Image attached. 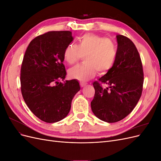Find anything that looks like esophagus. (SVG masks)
<instances>
[{
    "label": "esophagus",
    "instance_id": "34e87169",
    "mask_svg": "<svg viewBox=\"0 0 161 161\" xmlns=\"http://www.w3.org/2000/svg\"><path fill=\"white\" fill-rule=\"evenodd\" d=\"M86 85V84L85 83V82H80V86L81 87H84Z\"/></svg>",
    "mask_w": 161,
    "mask_h": 161
}]
</instances>
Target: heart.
Segmentation results:
<instances>
[{"label": "heart", "mask_w": 161, "mask_h": 161, "mask_svg": "<svg viewBox=\"0 0 161 161\" xmlns=\"http://www.w3.org/2000/svg\"><path fill=\"white\" fill-rule=\"evenodd\" d=\"M117 56L115 43L109 38L96 34L82 36L78 45L69 43L64 50V60L70 65L76 64L84 58V64L77 65L69 70V76L73 79L86 81L99 75L107 74L113 67Z\"/></svg>", "instance_id": "b5f03b06"}]
</instances>
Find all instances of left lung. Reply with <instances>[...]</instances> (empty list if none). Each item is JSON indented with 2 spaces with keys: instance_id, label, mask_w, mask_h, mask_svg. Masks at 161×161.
I'll return each instance as SVG.
<instances>
[{
  "instance_id": "1",
  "label": "left lung",
  "mask_w": 161,
  "mask_h": 161,
  "mask_svg": "<svg viewBox=\"0 0 161 161\" xmlns=\"http://www.w3.org/2000/svg\"><path fill=\"white\" fill-rule=\"evenodd\" d=\"M118 50L112 69L95 81V92L91 103L99 119L114 123L125 118L134 109L142 95L144 72L134 43L127 37L117 35ZM102 84L108 86L103 88Z\"/></svg>"
}]
</instances>
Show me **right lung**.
Segmentation results:
<instances>
[{"instance_id": "obj_1", "label": "right lung", "mask_w": 161, "mask_h": 161, "mask_svg": "<svg viewBox=\"0 0 161 161\" xmlns=\"http://www.w3.org/2000/svg\"><path fill=\"white\" fill-rule=\"evenodd\" d=\"M70 31H48L29 44L21 68V90L32 113L47 123H54L69 114L73 97L80 89L79 82L64 80L65 47L72 42Z\"/></svg>"}]
</instances>
